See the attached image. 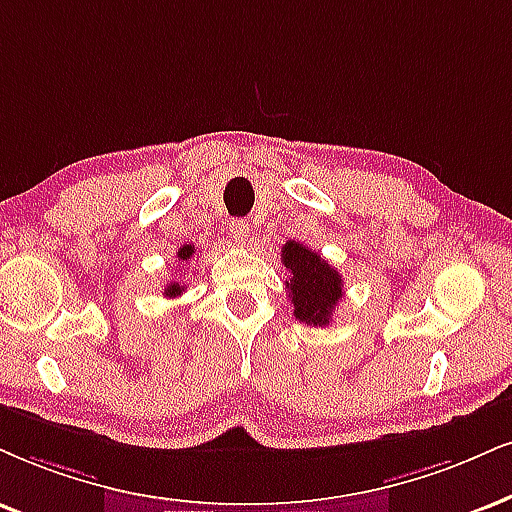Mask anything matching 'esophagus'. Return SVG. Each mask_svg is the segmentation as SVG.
<instances>
[{"mask_svg": "<svg viewBox=\"0 0 512 512\" xmlns=\"http://www.w3.org/2000/svg\"><path fill=\"white\" fill-rule=\"evenodd\" d=\"M230 235H232V239H235V242H239V244L249 242V239H251V225H249V220H244V218L232 220V223H230Z\"/></svg>", "mask_w": 512, "mask_h": 512, "instance_id": "obj_1", "label": "esophagus"}]
</instances>
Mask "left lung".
Returning a JSON list of instances; mask_svg holds the SVG:
<instances>
[{
	"instance_id": "1",
	"label": "left lung",
	"mask_w": 512,
	"mask_h": 512,
	"mask_svg": "<svg viewBox=\"0 0 512 512\" xmlns=\"http://www.w3.org/2000/svg\"><path fill=\"white\" fill-rule=\"evenodd\" d=\"M282 263L289 270L287 292L294 318L313 327L330 325L334 308L344 296L342 275L320 254L292 239L282 246Z\"/></svg>"
}]
</instances>
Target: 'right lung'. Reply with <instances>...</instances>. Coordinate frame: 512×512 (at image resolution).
I'll return each mask as SVG.
<instances>
[{
    "label": "right lung",
    "mask_w": 512,
    "mask_h": 512,
    "mask_svg": "<svg viewBox=\"0 0 512 512\" xmlns=\"http://www.w3.org/2000/svg\"><path fill=\"white\" fill-rule=\"evenodd\" d=\"M194 256V244H185V246H180L178 249V261H189V258ZM182 285H178V282H170V285L166 287V296H178V294H182Z\"/></svg>",
    "instance_id": "add662e5"
}]
</instances>
